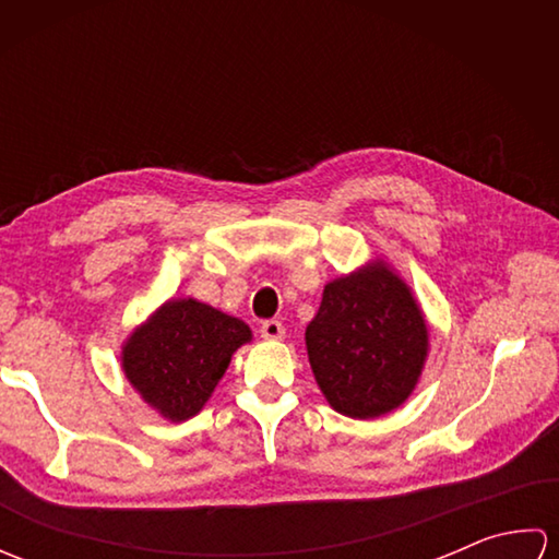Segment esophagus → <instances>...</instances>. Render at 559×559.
Listing matches in <instances>:
<instances>
[{
	"label": "esophagus",
	"mask_w": 559,
	"mask_h": 559,
	"mask_svg": "<svg viewBox=\"0 0 559 559\" xmlns=\"http://www.w3.org/2000/svg\"><path fill=\"white\" fill-rule=\"evenodd\" d=\"M283 336H286V326H283L278 319H269V322L261 324V338L281 341Z\"/></svg>",
	"instance_id": "esophagus-1"
}]
</instances>
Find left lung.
<instances>
[{
  "label": "left lung",
  "instance_id": "1",
  "mask_svg": "<svg viewBox=\"0 0 559 559\" xmlns=\"http://www.w3.org/2000/svg\"><path fill=\"white\" fill-rule=\"evenodd\" d=\"M305 343L329 406L370 420L413 394L427 358V324L406 283L372 261L326 283Z\"/></svg>",
  "mask_w": 559,
  "mask_h": 559
}]
</instances>
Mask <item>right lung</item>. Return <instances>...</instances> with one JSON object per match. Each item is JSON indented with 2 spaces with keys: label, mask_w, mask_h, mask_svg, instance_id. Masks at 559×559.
Returning <instances> with one entry per match:
<instances>
[{
  "label": "right lung",
  "mask_w": 559,
  "mask_h": 559,
  "mask_svg": "<svg viewBox=\"0 0 559 559\" xmlns=\"http://www.w3.org/2000/svg\"><path fill=\"white\" fill-rule=\"evenodd\" d=\"M252 341L242 319L192 298L168 300L122 346V370L141 399L173 423L197 415Z\"/></svg>",
  "instance_id": "right-lung-1"
}]
</instances>
